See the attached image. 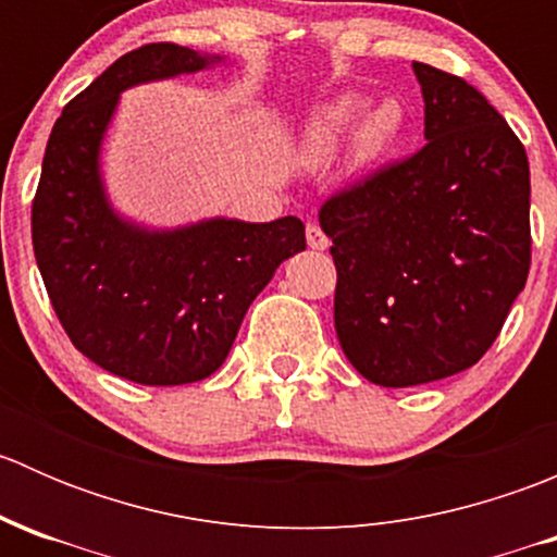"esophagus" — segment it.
<instances>
[{"instance_id":"34e87169","label":"esophagus","mask_w":557,"mask_h":557,"mask_svg":"<svg viewBox=\"0 0 557 557\" xmlns=\"http://www.w3.org/2000/svg\"><path fill=\"white\" fill-rule=\"evenodd\" d=\"M307 245H310L312 250H329L331 239L325 237V232L318 223H307Z\"/></svg>"}]
</instances>
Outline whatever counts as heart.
<instances>
[{"label": "heart", "instance_id": "obj_1", "mask_svg": "<svg viewBox=\"0 0 557 557\" xmlns=\"http://www.w3.org/2000/svg\"><path fill=\"white\" fill-rule=\"evenodd\" d=\"M363 107H367V102H363L361 97H352V94L320 107L310 123V143L320 150L339 143L342 134L350 132L352 123L361 117ZM401 128H404L401 107L396 102L377 104L374 110L367 112V117H363L361 126H358V139H356L358 150H361L363 156L383 153L385 148H391V145L396 143Z\"/></svg>", "mask_w": 557, "mask_h": 557}]
</instances>
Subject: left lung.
I'll list each match as a JSON object with an SVG mask.
<instances>
[{
	"mask_svg": "<svg viewBox=\"0 0 557 557\" xmlns=\"http://www.w3.org/2000/svg\"><path fill=\"white\" fill-rule=\"evenodd\" d=\"M425 139L320 207L336 267L334 325L374 385L434 383L496 342L531 267L525 148L474 86L412 64Z\"/></svg>",
	"mask_w": 557,
	"mask_h": 557,
	"instance_id": "obj_1",
	"label": "left lung"
}]
</instances>
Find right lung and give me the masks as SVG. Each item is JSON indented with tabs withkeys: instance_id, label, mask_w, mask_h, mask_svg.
Listing matches in <instances>:
<instances>
[{
	"instance_id": "right-lung-1",
	"label": "right lung",
	"mask_w": 557,
	"mask_h": 557,
	"mask_svg": "<svg viewBox=\"0 0 557 557\" xmlns=\"http://www.w3.org/2000/svg\"><path fill=\"white\" fill-rule=\"evenodd\" d=\"M218 61L172 42L121 55L64 107L45 148L32 243L50 305L83 356L139 385L199 383L218 372L247 307L274 269L307 247L294 215L145 228L107 199L99 153L121 94Z\"/></svg>"
}]
</instances>
